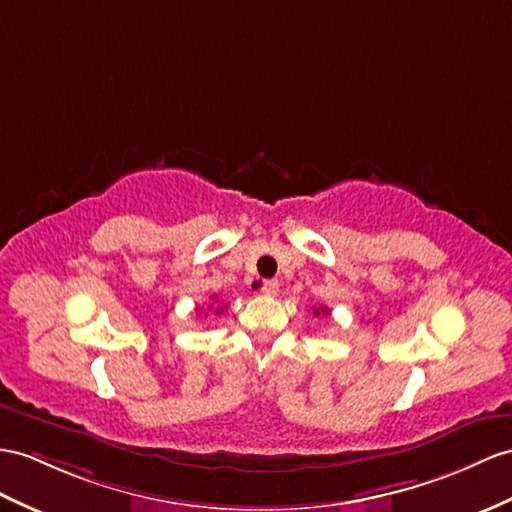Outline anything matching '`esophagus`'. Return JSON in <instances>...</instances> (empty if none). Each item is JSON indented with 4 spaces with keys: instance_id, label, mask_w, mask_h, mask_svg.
I'll use <instances>...</instances> for the list:
<instances>
[{
    "instance_id": "esophagus-1",
    "label": "esophagus",
    "mask_w": 512,
    "mask_h": 512,
    "mask_svg": "<svg viewBox=\"0 0 512 512\" xmlns=\"http://www.w3.org/2000/svg\"><path fill=\"white\" fill-rule=\"evenodd\" d=\"M278 289H280V284H278V280H263V286H260V291H263L265 295H269V297H273L278 293Z\"/></svg>"
}]
</instances>
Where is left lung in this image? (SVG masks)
Masks as SVG:
<instances>
[{
  "label": "left lung",
  "mask_w": 512,
  "mask_h": 512,
  "mask_svg": "<svg viewBox=\"0 0 512 512\" xmlns=\"http://www.w3.org/2000/svg\"><path fill=\"white\" fill-rule=\"evenodd\" d=\"M313 313L319 317V313H323V315H328V308H323V306H319V308H313Z\"/></svg>",
  "instance_id": "obj_1"
}]
</instances>
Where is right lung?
Wrapping results in <instances>:
<instances>
[{"mask_svg":"<svg viewBox=\"0 0 512 512\" xmlns=\"http://www.w3.org/2000/svg\"><path fill=\"white\" fill-rule=\"evenodd\" d=\"M213 299H217V297H213ZM226 306H228V304H226ZM226 306H219V308H217V313H223V308H226Z\"/></svg>","mask_w":512,"mask_h":512,"instance_id":"right-lung-1","label":"right lung"}]
</instances>
